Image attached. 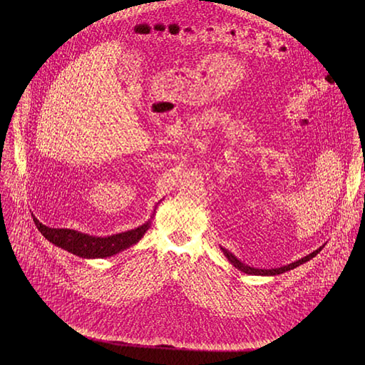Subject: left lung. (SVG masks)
Wrapping results in <instances>:
<instances>
[{"mask_svg": "<svg viewBox=\"0 0 365 365\" xmlns=\"http://www.w3.org/2000/svg\"><path fill=\"white\" fill-rule=\"evenodd\" d=\"M220 250H222L223 255L227 257V260L231 262V263L237 267V269H240L241 272H244V274H247V275H263V277L272 275V277H274V275L284 274V272L290 271V269H294V267H297L299 264L306 263L308 260H311L312 257H315V256L322 250V247L317 248V250H315L314 253H311V255H308V256H304V257H302V259H299V260H296V262H293V263H290V264H285V266H281V267H275V269H257V267H252V266H248V264L242 263L241 260H238L231 252H227L226 248L220 247Z\"/></svg>", "mask_w": 365, "mask_h": 365, "instance_id": "obj_1", "label": "left lung"}]
</instances>
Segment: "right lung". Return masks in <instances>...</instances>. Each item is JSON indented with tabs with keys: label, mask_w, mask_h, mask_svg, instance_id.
<instances>
[{
	"label": "right lung",
	"mask_w": 365,
	"mask_h": 365,
	"mask_svg": "<svg viewBox=\"0 0 365 365\" xmlns=\"http://www.w3.org/2000/svg\"><path fill=\"white\" fill-rule=\"evenodd\" d=\"M34 222L38 227V231H40L51 244L84 259H103L117 255L125 250V248L139 242L145 232L150 227V220H148L142 226L131 229V231L102 238L73 231V229L48 227L38 222L35 217Z\"/></svg>",
	"instance_id": "add662e5"
}]
</instances>
